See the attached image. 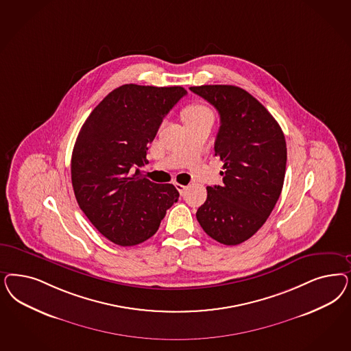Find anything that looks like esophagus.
Returning <instances> with one entry per match:
<instances>
[{
  "mask_svg": "<svg viewBox=\"0 0 351 351\" xmlns=\"http://www.w3.org/2000/svg\"><path fill=\"white\" fill-rule=\"evenodd\" d=\"M176 187H177V190L180 191L181 195L186 193V190H187V186H184V184H181V183H176Z\"/></svg>",
  "mask_w": 351,
  "mask_h": 351,
  "instance_id": "obj_1",
  "label": "esophagus"
}]
</instances>
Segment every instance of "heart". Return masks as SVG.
Masks as SVG:
<instances>
[{"label": "heart", "mask_w": 351, "mask_h": 351, "mask_svg": "<svg viewBox=\"0 0 351 351\" xmlns=\"http://www.w3.org/2000/svg\"><path fill=\"white\" fill-rule=\"evenodd\" d=\"M209 113H212L210 110L203 104H193L183 111V119H184V121H191V120H196V119L205 116V114H209Z\"/></svg>", "instance_id": "obj_1"}]
</instances>
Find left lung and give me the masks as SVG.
<instances>
[{
    "label": "left lung",
    "instance_id": "1",
    "mask_svg": "<svg viewBox=\"0 0 351 351\" xmlns=\"http://www.w3.org/2000/svg\"><path fill=\"white\" fill-rule=\"evenodd\" d=\"M190 90L219 113L215 152L223 162V183L206 187L208 196L196 218L210 238L238 245L260 230L282 193L287 165L283 130L241 88L202 85Z\"/></svg>",
    "mask_w": 351,
    "mask_h": 351
}]
</instances>
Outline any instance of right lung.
Masks as SVG:
<instances>
[{
  "mask_svg": "<svg viewBox=\"0 0 351 351\" xmlns=\"http://www.w3.org/2000/svg\"><path fill=\"white\" fill-rule=\"evenodd\" d=\"M187 91L126 84L111 91L82 125L71 178L81 210L104 238L132 247L151 238L180 193L141 174L148 145Z\"/></svg>",
  "mask_w": 351,
  "mask_h": 351,
  "instance_id": "right-lung-1",
  "label": "right lung"
}]
</instances>
